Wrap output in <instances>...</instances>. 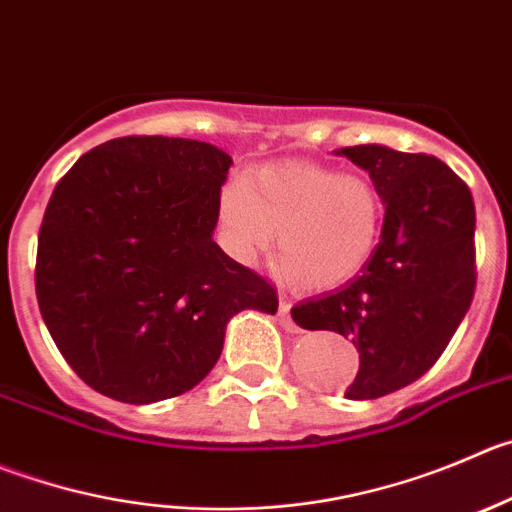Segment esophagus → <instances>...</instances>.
<instances>
[{
    "instance_id": "34e87169",
    "label": "esophagus",
    "mask_w": 512,
    "mask_h": 512,
    "mask_svg": "<svg viewBox=\"0 0 512 512\" xmlns=\"http://www.w3.org/2000/svg\"><path fill=\"white\" fill-rule=\"evenodd\" d=\"M278 318H280V326H283L285 331H298V326H295L293 318H290V303H288V300H280Z\"/></svg>"
}]
</instances>
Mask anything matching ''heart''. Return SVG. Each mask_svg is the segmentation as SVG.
Returning a JSON list of instances; mask_svg holds the SVG:
<instances>
[{"label": "heart", "mask_w": 512, "mask_h": 512, "mask_svg": "<svg viewBox=\"0 0 512 512\" xmlns=\"http://www.w3.org/2000/svg\"><path fill=\"white\" fill-rule=\"evenodd\" d=\"M384 202L369 176L318 164H278L229 181L219 194V242L240 262L267 252L303 290H328L364 270L376 252Z\"/></svg>", "instance_id": "1"}]
</instances>
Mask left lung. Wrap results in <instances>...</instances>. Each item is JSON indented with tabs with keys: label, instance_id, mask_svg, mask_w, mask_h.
Segmentation results:
<instances>
[{
	"label": "left lung",
	"instance_id": "1",
	"mask_svg": "<svg viewBox=\"0 0 512 512\" xmlns=\"http://www.w3.org/2000/svg\"><path fill=\"white\" fill-rule=\"evenodd\" d=\"M369 171L384 227L361 275L290 310L308 331H336L358 351L346 399H379L427 374L475 295V204L465 181L427 154L379 143L338 148Z\"/></svg>",
	"mask_w": 512,
	"mask_h": 512
}]
</instances>
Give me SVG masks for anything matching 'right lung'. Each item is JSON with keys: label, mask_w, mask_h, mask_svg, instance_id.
<instances>
[{"label": "right lung", "mask_w": 512, "mask_h": 512, "mask_svg": "<svg viewBox=\"0 0 512 512\" xmlns=\"http://www.w3.org/2000/svg\"><path fill=\"white\" fill-rule=\"evenodd\" d=\"M232 166L191 138H113L57 181L37 240L42 321L100 394L151 404L217 364L232 315L278 293L212 240Z\"/></svg>", "instance_id": "right-lung-1"}]
</instances>
